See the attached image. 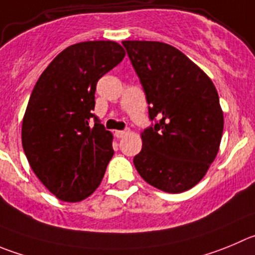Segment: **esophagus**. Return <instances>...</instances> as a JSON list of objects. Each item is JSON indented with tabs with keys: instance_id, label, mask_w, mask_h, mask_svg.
<instances>
[{
	"instance_id": "esophagus-1",
	"label": "esophagus",
	"mask_w": 255,
	"mask_h": 255,
	"mask_svg": "<svg viewBox=\"0 0 255 255\" xmlns=\"http://www.w3.org/2000/svg\"><path fill=\"white\" fill-rule=\"evenodd\" d=\"M128 132H129V131H128V130H125V131H121V130H116V131H115V136L118 137V139H121V137L125 136V135L128 134Z\"/></svg>"
}]
</instances>
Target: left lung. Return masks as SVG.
Segmentation results:
<instances>
[{
	"label": "left lung",
	"mask_w": 255,
	"mask_h": 255,
	"mask_svg": "<svg viewBox=\"0 0 255 255\" xmlns=\"http://www.w3.org/2000/svg\"><path fill=\"white\" fill-rule=\"evenodd\" d=\"M159 123L141 132L134 157L147 184L178 194L195 186L217 157L224 116L210 77L181 51L159 41H123Z\"/></svg>",
	"instance_id": "obj_1"
}]
</instances>
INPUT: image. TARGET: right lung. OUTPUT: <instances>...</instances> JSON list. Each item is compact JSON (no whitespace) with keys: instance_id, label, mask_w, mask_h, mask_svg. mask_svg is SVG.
Returning a JSON list of instances; mask_svg holds the SVG:
<instances>
[{"instance_id":"add662e5","label":"right lung","mask_w":255,"mask_h":255,"mask_svg":"<svg viewBox=\"0 0 255 255\" xmlns=\"http://www.w3.org/2000/svg\"><path fill=\"white\" fill-rule=\"evenodd\" d=\"M124 57L115 41L75 43L51 61L33 87L22 119L23 151L35 175L62 202L89 198L113 157V132L93 110L96 84Z\"/></svg>"}]
</instances>
